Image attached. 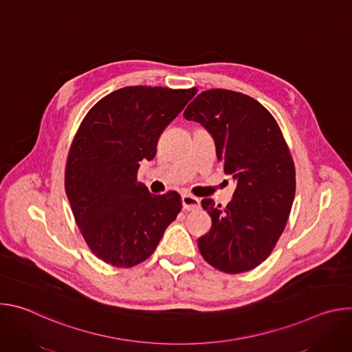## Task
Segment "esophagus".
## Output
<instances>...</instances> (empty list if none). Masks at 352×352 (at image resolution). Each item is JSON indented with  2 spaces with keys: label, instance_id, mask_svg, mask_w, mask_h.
Returning <instances> with one entry per match:
<instances>
[{
  "label": "esophagus",
  "instance_id": "1",
  "mask_svg": "<svg viewBox=\"0 0 352 352\" xmlns=\"http://www.w3.org/2000/svg\"><path fill=\"white\" fill-rule=\"evenodd\" d=\"M182 206L185 210H197L200 208V200L189 193L182 195Z\"/></svg>",
  "mask_w": 352,
  "mask_h": 352
}]
</instances>
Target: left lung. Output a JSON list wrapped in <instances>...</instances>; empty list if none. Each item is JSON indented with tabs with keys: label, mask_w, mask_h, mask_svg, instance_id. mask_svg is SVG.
Returning <instances> with one entry per match:
<instances>
[{
	"label": "left lung",
	"mask_w": 352,
	"mask_h": 352,
	"mask_svg": "<svg viewBox=\"0 0 352 352\" xmlns=\"http://www.w3.org/2000/svg\"><path fill=\"white\" fill-rule=\"evenodd\" d=\"M184 117L212 133L224 173L236 182L226 208L202 200L212 227L197 239L200 254L228 274L252 270L273 252L295 196V166L283 132L255 98L227 89L197 94Z\"/></svg>",
	"instance_id": "8db88e82"
}]
</instances>
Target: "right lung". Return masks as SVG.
I'll return each mask as SVG.
<instances>
[{
	"mask_svg": "<svg viewBox=\"0 0 352 352\" xmlns=\"http://www.w3.org/2000/svg\"><path fill=\"white\" fill-rule=\"evenodd\" d=\"M196 87L126 86L97 102L80 122L65 166V192L89 249L116 267H132L155 252L182 209L175 190L153 195L136 181L166 126Z\"/></svg>",
	"mask_w": 352,
	"mask_h": 352,
	"instance_id": "obj_1",
	"label": "right lung"
}]
</instances>
